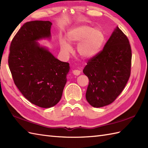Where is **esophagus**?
Here are the masks:
<instances>
[{
    "label": "esophagus",
    "mask_w": 148,
    "mask_h": 148,
    "mask_svg": "<svg viewBox=\"0 0 148 148\" xmlns=\"http://www.w3.org/2000/svg\"><path fill=\"white\" fill-rule=\"evenodd\" d=\"M72 73H73L74 75H76V76H79V75L81 74V71L75 69V70L72 71Z\"/></svg>",
    "instance_id": "esophagus-1"
}]
</instances>
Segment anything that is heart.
<instances>
[{
	"label": "heart",
	"instance_id": "b5f03b06",
	"mask_svg": "<svg viewBox=\"0 0 148 148\" xmlns=\"http://www.w3.org/2000/svg\"><path fill=\"white\" fill-rule=\"evenodd\" d=\"M68 39L72 43H79L77 51L84 58H90L97 55L104 40V36L100 29H95L88 25H81L71 30L68 33ZM62 51L69 54L72 51L70 45L64 39L60 40Z\"/></svg>",
	"mask_w": 148,
	"mask_h": 148
}]
</instances>
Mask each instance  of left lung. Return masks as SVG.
Returning <instances> with one entry per match:
<instances>
[{
	"label": "left lung",
	"instance_id": "left-lung-1",
	"mask_svg": "<svg viewBox=\"0 0 148 148\" xmlns=\"http://www.w3.org/2000/svg\"><path fill=\"white\" fill-rule=\"evenodd\" d=\"M86 64L83 73L89 79L87 101L94 108L112 103L130 76L132 50L127 36L116 28L103 49Z\"/></svg>",
	"mask_w": 148,
	"mask_h": 148
}]
</instances>
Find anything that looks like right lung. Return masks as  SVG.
I'll use <instances>...</instances> for the list:
<instances>
[{
	"instance_id": "obj_1",
	"label": "right lung",
	"mask_w": 148,
	"mask_h": 148,
	"mask_svg": "<svg viewBox=\"0 0 148 148\" xmlns=\"http://www.w3.org/2000/svg\"><path fill=\"white\" fill-rule=\"evenodd\" d=\"M51 25L37 20L24 23L12 40L8 56L15 85L29 102L43 108L60 100L69 71V63L60 61L36 42L50 37Z\"/></svg>"
}]
</instances>
